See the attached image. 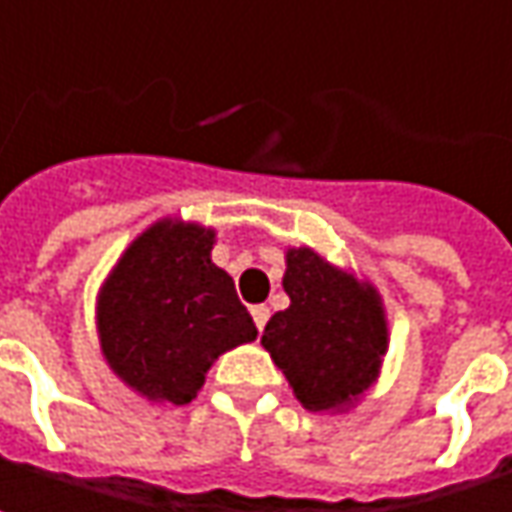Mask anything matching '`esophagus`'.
Listing matches in <instances>:
<instances>
[{"label": "esophagus", "instance_id": "1", "mask_svg": "<svg viewBox=\"0 0 512 512\" xmlns=\"http://www.w3.org/2000/svg\"><path fill=\"white\" fill-rule=\"evenodd\" d=\"M250 316H253V322H256V327H259V330H265L267 319H270V307H267V305H253V307H250Z\"/></svg>", "mask_w": 512, "mask_h": 512}]
</instances>
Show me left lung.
Segmentation results:
<instances>
[{
    "label": "left lung",
    "instance_id": "1",
    "mask_svg": "<svg viewBox=\"0 0 512 512\" xmlns=\"http://www.w3.org/2000/svg\"><path fill=\"white\" fill-rule=\"evenodd\" d=\"M285 262L290 307L270 316L262 344L307 410L342 413L376 382L387 353L382 296L310 247H290Z\"/></svg>",
    "mask_w": 512,
    "mask_h": 512
}]
</instances>
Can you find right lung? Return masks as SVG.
I'll use <instances>...</instances> for the list:
<instances>
[{
  "label": "right lung",
  "instance_id": "obj_1",
  "mask_svg": "<svg viewBox=\"0 0 512 512\" xmlns=\"http://www.w3.org/2000/svg\"><path fill=\"white\" fill-rule=\"evenodd\" d=\"M216 230L162 219L136 236L96 299L110 370L150 402L187 404L225 350L256 339L233 279L210 262Z\"/></svg>",
  "mask_w": 512,
  "mask_h": 512
}]
</instances>
